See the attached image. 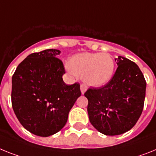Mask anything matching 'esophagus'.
Instances as JSON below:
<instances>
[{
	"instance_id": "esophagus-1",
	"label": "esophagus",
	"mask_w": 156,
	"mask_h": 156,
	"mask_svg": "<svg viewBox=\"0 0 156 156\" xmlns=\"http://www.w3.org/2000/svg\"><path fill=\"white\" fill-rule=\"evenodd\" d=\"M80 89H81V92H82V94H84L85 93H86V90H87V87H86V86H85V85L82 84V85H81Z\"/></svg>"
}]
</instances>
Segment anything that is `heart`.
<instances>
[{
    "instance_id": "1",
    "label": "heart",
    "mask_w": 156,
    "mask_h": 156,
    "mask_svg": "<svg viewBox=\"0 0 156 156\" xmlns=\"http://www.w3.org/2000/svg\"><path fill=\"white\" fill-rule=\"evenodd\" d=\"M66 69L71 74L81 76L86 85L101 87L112 79L115 62L108 53L84 52L70 57Z\"/></svg>"
}]
</instances>
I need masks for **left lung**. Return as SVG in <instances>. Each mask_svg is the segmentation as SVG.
Here are the masks:
<instances>
[{"instance_id": "obj_1", "label": "left lung", "mask_w": 156, "mask_h": 156, "mask_svg": "<svg viewBox=\"0 0 156 156\" xmlns=\"http://www.w3.org/2000/svg\"><path fill=\"white\" fill-rule=\"evenodd\" d=\"M115 61L118 66L110 82L85 93L91 125L106 136L123 134L136 124L146 94V81L136 64L122 56Z\"/></svg>"}]
</instances>
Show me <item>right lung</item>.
Here are the masks:
<instances>
[{
	"instance_id": "add662e5",
	"label": "right lung",
	"mask_w": 156,
	"mask_h": 156,
	"mask_svg": "<svg viewBox=\"0 0 156 156\" xmlns=\"http://www.w3.org/2000/svg\"><path fill=\"white\" fill-rule=\"evenodd\" d=\"M59 50L32 53L17 66L12 78V105L23 127L47 137L65 126L69 112L81 96L80 85L62 80Z\"/></svg>"
}]
</instances>
